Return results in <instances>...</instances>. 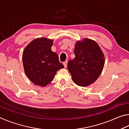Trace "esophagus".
<instances>
[{
  "label": "esophagus",
  "mask_w": 129,
  "mask_h": 129,
  "mask_svg": "<svg viewBox=\"0 0 129 129\" xmlns=\"http://www.w3.org/2000/svg\"><path fill=\"white\" fill-rule=\"evenodd\" d=\"M67 63H68L67 61H64V62H63V64H64V67L65 68H66L67 67Z\"/></svg>",
  "instance_id": "esophagus-1"
}]
</instances>
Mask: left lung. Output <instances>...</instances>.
<instances>
[{
    "mask_svg": "<svg viewBox=\"0 0 129 129\" xmlns=\"http://www.w3.org/2000/svg\"><path fill=\"white\" fill-rule=\"evenodd\" d=\"M74 59L68 61V69L73 81L80 86H87L100 77L105 65V56L94 40L84 39L76 43Z\"/></svg>",
    "mask_w": 129,
    "mask_h": 129,
    "instance_id": "left-lung-1",
    "label": "left lung"
}]
</instances>
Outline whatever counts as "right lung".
I'll return each mask as SVG.
<instances>
[{"label":"right lung","instance_id":"1","mask_svg":"<svg viewBox=\"0 0 129 129\" xmlns=\"http://www.w3.org/2000/svg\"><path fill=\"white\" fill-rule=\"evenodd\" d=\"M53 41L45 38H36L28 44L22 54L24 72L32 83L44 87L51 82L58 70L64 67L58 54L52 51Z\"/></svg>","mask_w":129,"mask_h":129}]
</instances>
